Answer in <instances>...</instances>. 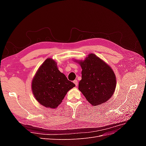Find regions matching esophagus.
<instances>
[{"mask_svg":"<svg viewBox=\"0 0 146 146\" xmlns=\"http://www.w3.org/2000/svg\"><path fill=\"white\" fill-rule=\"evenodd\" d=\"M73 82H74V83L75 84V85H76V86H77V85H78V81H77V80H75Z\"/></svg>","mask_w":146,"mask_h":146,"instance_id":"34e87169","label":"esophagus"}]
</instances>
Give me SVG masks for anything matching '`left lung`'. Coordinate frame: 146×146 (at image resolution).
<instances>
[{"mask_svg":"<svg viewBox=\"0 0 146 146\" xmlns=\"http://www.w3.org/2000/svg\"><path fill=\"white\" fill-rule=\"evenodd\" d=\"M82 69L78 90L92 106L100 105L111 98L116 86V78L110 66L94 54L83 60H74Z\"/></svg>","mask_w":146,"mask_h":146,"instance_id":"1","label":"left lung"}]
</instances>
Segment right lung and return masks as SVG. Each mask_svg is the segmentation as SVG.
Wrapping results in <instances>:
<instances>
[{"label": "right lung", "instance_id": "obj_1", "mask_svg": "<svg viewBox=\"0 0 146 146\" xmlns=\"http://www.w3.org/2000/svg\"><path fill=\"white\" fill-rule=\"evenodd\" d=\"M75 84L68 80L57 67L56 61L48 58L40 66L32 82V90L38 102L46 108H56Z\"/></svg>", "mask_w": 146, "mask_h": 146}]
</instances>
